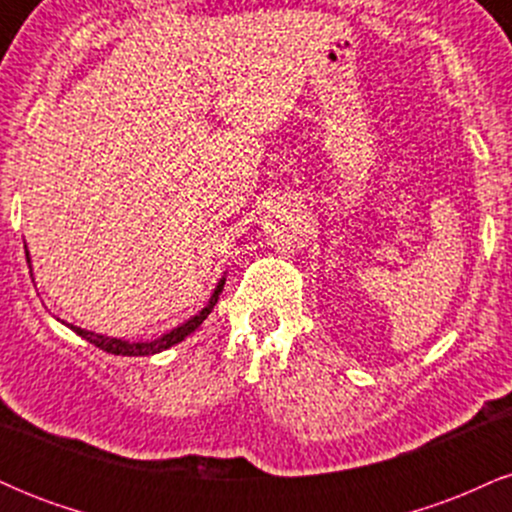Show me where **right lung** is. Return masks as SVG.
Masks as SVG:
<instances>
[{
  "label": "right lung",
  "instance_id": "1",
  "mask_svg": "<svg viewBox=\"0 0 512 512\" xmlns=\"http://www.w3.org/2000/svg\"><path fill=\"white\" fill-rule=\"evenodd\" d=\"M23 248H26V245H23ZM26 260H28V267H31V255H28V250H26ZM223 284H226V276H221L219 284H216L214 293H211V298L207 301V305H204V308L199 310L197 315H192L190 320H185V322H182V325L173 327V330L166 332V334H161V337L151 339V342H129V339L108 337V334H98V332H88V330H84V327H76V325H72V322L60 320V317H57V320H60L62 325H67L72 332L79 334L81 339H86L88 344L98 346V349L108 351V354H115V356H154V354H161V351L170 349V346L180 344L182 339L190 337V334L195 332L204 320H207L211 310H214L216 301H219V296H221V291H223Z\"/></svg>",
  "mask_w": 512,
  "mask_h": 512
}]
</instances>
